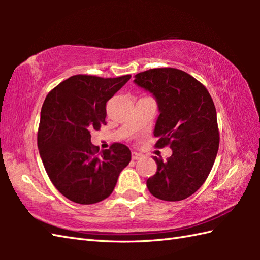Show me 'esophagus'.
<instances>
[{
	"label": "esophagus",
	"instance_id": "1",
	"mask_svg": "<svg viewBox=\"0 0 260 260\" xmlns=\"http://www.w3.org/2000/svg\"><path fill=\"white\" fill-rule=\"evenodd\" d=\"M141 157H142V155L140 153H136V152L132 153V158H133V159H140Z\"/></svg>",
	"mask_w": 260,
	"mask_h": 260
}]
</instances>
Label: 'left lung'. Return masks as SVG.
Returning <instances> with one entry per match:
<instances>
[{
	"mask_svg": "<svg viewBox=\"0 0 260 260\" xmlns=\"http://www.w3.org/2000/svg\"><path fill=\"white\" fill-rule=\"evenodd\" d=\"M134 81L152 92L158 104L155 146H170L173 152L167 162L154 156L157 171L146 181L147 189L159 200H184L207 180L218 153L220 137L212 98L200 81L175 68L143 71Z\"/></svg>",
	"mask_w": 260,
	"mask_h": 260,
	"instance_id": "obj_1",
	"label": "left lung"
}]
</instances>
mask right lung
<instances>
[{"mask_svg":"<svg viewBox=\"0 0 260 260\" xmlns=\"http://www.w3.org/2000/svg\"><path fill=\"white\" fill-rule=\"evenodd\" d=\"M131 75H76L54 87L41 108L38 148L49 179L69 200L92 204L108 198L131 162L129 148L113 143L99 151L90 132L106 125V104Z\"/></svg>","mask_w":260,"mask_h":260,"instance_id":"add662e5","label":"right lung"}]
</instances>
